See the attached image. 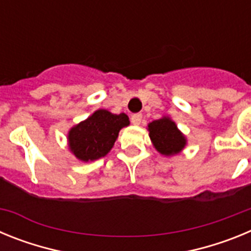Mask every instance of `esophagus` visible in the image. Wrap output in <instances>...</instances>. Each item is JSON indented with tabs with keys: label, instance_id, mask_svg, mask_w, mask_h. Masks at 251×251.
Segmentation results:
<instances>
[{
	"label": "esophagus",
	"instance_id": "obj_1",
	"mask_svg": "<svg viewBox=\"0 0 251 251\" xmlns=\"http://www.w3.org/2000/svg\"><path fill=\"white\" fill-rule=\"evenodd\" d=\"M130 122H132V124H134V126H139L142 122V114H133L132 117H130Z\"/></svg>",
	"mask_w": 251,
	"mask_h": 251
}]
</instances>
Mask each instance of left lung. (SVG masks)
<instances>
[{
	"instance_id": "8db88e82",
	"label": "left lung",
	"mask_w": 251,
	"mask_h": 251,
	"mask_svg": "<svg viewBox=\"0 0 251 251\" xmlns=\"http://www.w3.org/2000/svg\"><path fill=\"white\" fill-rule=\"evenodd\" d=\"M147 129L153 147L162 156L170 157L178 154L187 145L186 136L168 115H163L157 121L148 123Z\"/></svg>"
}]
</instances>
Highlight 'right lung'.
<instances>
[{"mask_svg": "<svg viewBox=\"0 0 251 251\" xmlns=\"http://www.w3.org/2000/svg\"><path fill=\"white\" fill-rule=\"evenodd\" d=\"M129 126L127 114H113L106 109L95 110L68 132L69 151L81 162L106 156L118 138L119 130Z\"/></svg>", "mask_w": 251, "mask_h": 251, "instance_id": "1", "label": "right lung"}]
</instances>
